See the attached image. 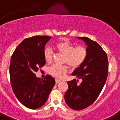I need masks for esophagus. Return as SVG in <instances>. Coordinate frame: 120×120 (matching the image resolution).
<instances>
[{"label": "esophagus", "instance_id": "esophagus-1", "mask_svg": "<svg viewBox=\"0 0 120 120\" xmlns=\"http://www.w3.org/2000/svg\"><path fill=\"white\" fill-rule=\"evenodd\" d=\"M61 80H58V79H56V80H55V82H56V84H58V83H60V82H61Z\"/></svg>", "mask_w": 120, "mask_h": 120}]
</instances>
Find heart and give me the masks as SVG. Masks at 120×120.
Returning a JSON list of instances; mask_svg holds the SVG:
<instances>
[{
  "instance_id": "heart-1",
  "label": "heart",
  "mask_w": 120,
  "mask_h": 120,
  "mask_svg": "<svg viewBox=\"0 0 120 120\" xmlns=\"http://www.w3.org/2000/svg\"><path fill=\"white\" fill-rule=\"evenodd\" d=\"M54 49L59 53L64 55L63 63L67 64L72 68L80 67L85 61L88 51L85 46L82 45L75 47L74 44L67 41H61L54 45ZM52 50L50 48H45L43 52L45 61L50 63L53 59ZM68 71L67 65H53L49 68V73L57 79H63Z\"/></svg>"
}]
</instances>
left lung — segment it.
Instances as JSON below:
<instances>
[{
  "instance_id": "obj_1",
  "label": "left lung",
  "mask_w": 120,
  "mask_h": 120,
  "mask_svg": "<svg viewBox=\"0 0 120 120\" xmlns=\"http://www.w3.org/2000/svg\"><path fill=\"white\" fill-rule=\"evenodd\" d=\"M87 45L85 61L72 73L81 79L79 84L76 79L67 82L68 88L65 92V101L74 110L83 109L96 101L106 81L108 59L106 52L97 42L87 37H77Z\"/></svg>"
}]
</instances>
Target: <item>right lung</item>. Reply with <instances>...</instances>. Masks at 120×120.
Returning a JSON list of instances; mask_svg holds the SVG:
<instances>
[{
    "instance_id": "right-lung-1",
    "label": "right lung",
    "mask_w": 120,
    "mask_h": 120,
    "mask_svg": "<svg viewBox=\"0 0 120 120\" xmlns=\"http://www.w3.org/2000/svg\"><path fill=\"white\" fill-rule=\"evenodd\" d=\"M49 36H34L22 41L12 54L9 65L11 84L19 101L32 109L44 105L55 84L49 75L44 80L37 77L35 72L44 66L45 45Z\"/></svg>"
}]
</instances>
